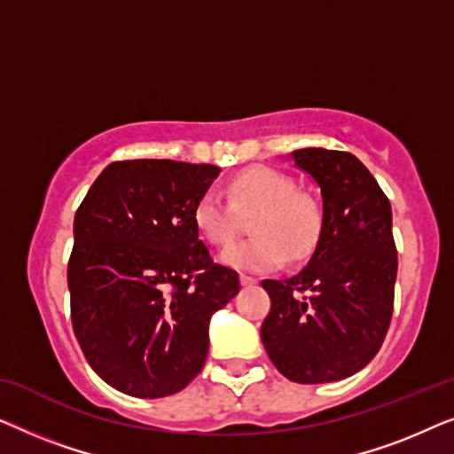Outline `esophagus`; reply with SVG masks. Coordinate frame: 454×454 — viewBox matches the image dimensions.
Instances as JSON below:
<instances>
[{"label": "esophagus", "mask_w": 454, "mask_h": 454, "mask_svg": "<svg viewBox=\"0 0 454 454\" xmlns=\"http://www.w3.org/2000/svg\"><path fill=\"white\" fill-rule=\"evenodd\" d=\"M239 283L244 285V287H252V285L258 283V278H254V277H250V275H241V277H239Z\"/></svg>", "instance_id": "esophagus-1"}]
</instances>
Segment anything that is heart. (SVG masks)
<instances>
[{"label":"heart","instance_id":"heart-1","mask_svg":"<svg viewBox=\"0 0 454 454\" xmlns=\"http://www.w3.org/2000/svg\"><path fill=\"white\" fill-rule=\"evenodd\" d=\"M241 215L252 219L254 238L221 252V262L244 272H269L289 260H303L318 244L322 210L312 196L297 192L285 173L252 167L233 177L229 198L210 188L194 207L196 229L208 244L225 246L238 231Z\"/></svg>","mask_w":454,"mask_h":454}]
</instances>
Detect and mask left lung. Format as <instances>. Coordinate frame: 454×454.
Returning a JSON list of instances; mask_svg holds the SVG:
<instances>
[{
	"label": "left lung",
	"mask_w": 454,
	"mask_h": 454,
	"mask_svg": "<svg viewBox=\"0 0 454 454\" xmlns=\"http://www.w3.org/2000/svg\"><path fill=\"white\" fill-rule=\"evenodd\" d=\"M291 159L318 184L322 231L297 275L262 281L270 312L260 337L289 380H343L365 368L387 337L396 281L393 210L351 153L301 148Z\"/></svg>",
	"instance_id": "8db88e82"
}]
</instances>
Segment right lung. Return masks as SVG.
<instances>
[{
    "mask_svg": "<svg viewBox=\"0 0 454 454\" xmlns=\"http://www.w3.org/2000/svg\"><path fill=\"white\" fill-rule=\"evenodd\" d=\"M221 169L115 160L74 216L72 326L90 368L138 399L176 395L207 362L208 325L239 291L198 238L194 207Z\"/></svg>",
    "mask_w": 454,
    "mask_h": 454,
    "instance_id": "obj_1",
    "label": "right lung"
}]
</instances>
